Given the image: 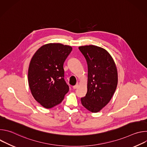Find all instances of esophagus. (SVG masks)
Wrapping results in <instances>:
<instances>
[{"label":"esophagus","mask_w":147,"mask_h":147,"mask_svg":"<svg viewBox=\"0 0 147 147\" xmlns=\"http://www.w3.org/2000/svg\"><path fill=\"white\" fill-rule=\"evenodd\" d=\"M78 84H76V85H75V86H74L73 87V89H77L78 87Z\"/></svg>","instance_id":"1"}]
</instances>
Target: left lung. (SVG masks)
<instances>
[{"label":"left lung","mask_w":147,"mask_h":147,"mask_svg":"<svg viewBox=\"0 0 147 147\" xmlns=\"http://www.w3.org/2000/svg\"><path fill=\"white\" fill-rule=\"evenodd\" d=\"M88 65L87 92L81 98L84 107L93 113L99 112L112 99L118 76L113 59L105 49L95 45L78 48Z\"/></svg>","instance_id":"8db88e82"}]
</instances>
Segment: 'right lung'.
Instances as JSON below:
<instances>
[{"label": "right lung", "mask_w": 147, "mask_h": 147, "mask_svg": "<svg viewBox=\"0 0 147 147\" xmlns=\"http://www.w3.org/2000/svg\"><path fill=\"white\" fill-rule=\"evenodd\" d=\"M71 51L69 45L47 44L40 47L31 60L29 87L34 99L45 108L60 103L69 90L64 79L63 64Z\"/></svg>", "instance_id": "add662e5"}]
</instances>
